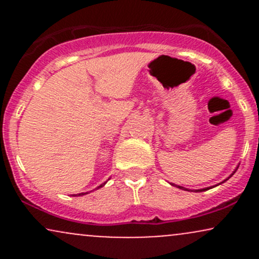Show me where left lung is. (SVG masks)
Wrapping results in <instances>:
<instances>
[{"label":"left lung","instance_id":"obj_1","mask_svg":"<svg viewBox=\"0 0 259 259\" xmlns=\"http://www.w3.org/2000/svg\"><path fill=\"white\" fill-rule=\"evenodd\" d=\"M228 180V179H227ZM171 185H173V184H171ZM178 187H179V189H184V187H181V186H178ZM208 189H209V187H207V189H202V190H197V191H204V190H208Z\"/></svg>","mask_w":259,"mask_h":259}]
</instances>
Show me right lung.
Wrapping results in <instances>:
<instances>
[{
  "instance_id": "right-lung-1",
  "label": "right lung",
  "mask_w": 259,
  "mask_h": 259,
  "mask_svg": "<svg viewBox=\"0 0 259 259\" xmlns=\"http://www.w3.org/2000/svg\"><path fill=\"white\" fill-rule=\"evenodd\" d=\"M105 184H106V183H105ZM105 184H102V185H100V186H99V187H102V186H103V185H105ZM80 195H85V194H79V196H80Z\"/></svg>"
}]
</instances>
